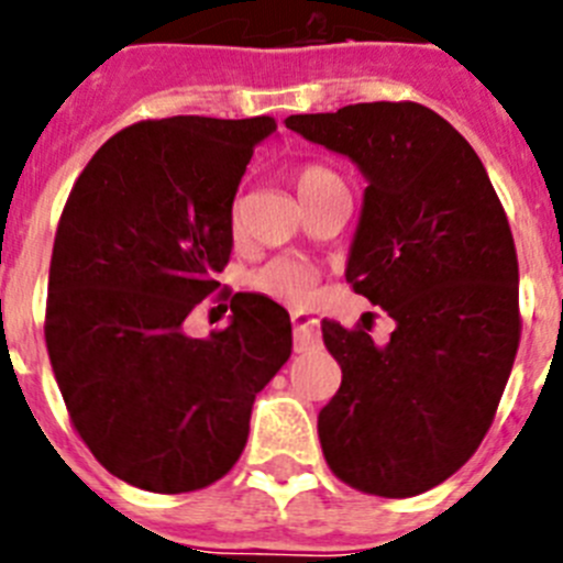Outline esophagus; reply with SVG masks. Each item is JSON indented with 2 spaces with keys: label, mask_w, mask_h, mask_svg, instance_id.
I'll return each mask as SVG.
<instances>
[{
  "label": "esophagus",
  "mask_w": 563,
  "mask_h": 563,
  "mask_svg": "<svg viewBox=\"0 0 563 563\" xmlns=\"http://www.w3.org/2000/svg\"><path fill=\"white\" fill-rule=\"evenodd\" d=\"M294 323V349L302 354V351L316 349L321 343V332H318V318L308 313H291Z\"/></svg>",
  "instance_id": "esophagus-1"
}]
</instances>
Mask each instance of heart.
Wrapping results in <instances>:
<instances>
[{
    "mask_svg": "<svg viewBox=\"0 0 563 563\" xmlns=\"http://www.w3.org/2000/svg\"><path fill=\"white\" fill-rule=\"evenodd\" d=\"M343 185L338 172H332L323 163L308 161L302 166L294 168V187L302 196V201L313 203L332 187ZM242 225V207L240 201L231 207V231L240 234ZM250 286L255 291L266 294V297L277 299V302L286 305H308L313 299L316 286H318V269L313 264L302 258H294V255H277V258H269L266 264H261L258 269L250 275Z\"/></svg>",
    "mask_w": 563,
    "mask_h": 563,
    "instance_id": "heart-1",
    "label": "heart"
}]
</instances>
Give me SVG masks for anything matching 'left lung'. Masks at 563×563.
Returning <instances> with one entry per match:
<instances>
[{"label": "left lung", "mask_w": 563, "mask_h": 563, "mask_svg": "<svg viewBox=\"0 0 563 563\" xmlns=\"http://www.w3.org/2000/svg\"><path fill=\"white\" fill-rule=\"evenodd\" d=\"M286 128L371 181L345 280L397 323L376 345L371 327L321 321L343 371L318 413L323 457L367 496H419L474 455L512 373L523 318L507 212L468 141L428 106L356 103Z\"/></svg>", "instance_id": "1"}]
</instances>
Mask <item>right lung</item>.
<instances>
[{"mask_svg": "<svg viewBox=\"0 0 563 563\" xmlns=\"http://www.w3.org/2000/svg\"><path fill=\"white\" fill-rule=\"evenodd\" d=\"M272 117L144 119L106 141L54 236L45 349L70 422L98 463L150 493L223 479L255 395L291 356V318L261 294L187 338L231 258V203ZM214 299H229L220 291Z\"/></svg>", "mask_w": 563, "mask_h": 563, "instance_id": "add662e5", "label": "right lung"}]
</instances>
